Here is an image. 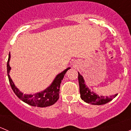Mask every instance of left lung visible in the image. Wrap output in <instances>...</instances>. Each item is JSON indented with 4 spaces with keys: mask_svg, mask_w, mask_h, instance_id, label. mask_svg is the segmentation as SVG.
I'll list each match as a JSON object with an SVG mask.
<instances>
[{
    "mask_svg": "<svg viewBox=\"0 0 131 131\" xmlns=\"http://www.w3.org/2000/svg\"><path fill=\"white\" fill-rule=\"evenodd\" d=\"M78 79H79V88H80V97L82 100L85 103L91 105H101L106 104L107 103L112 101L114 97L118 95V94H115L114 96H110V97L105 96H99L97 94L94 92L93 91H91L89 88L85 85V80L84 77L78 72Z\"/></svg>",
    "mask_w": 131,
    "mask_h": 131,
    "instance_id": "left-lung-1",
    "label": "left lung"
}]
</instances>
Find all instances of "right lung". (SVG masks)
<instances>
[{"label": "right lung", "mask_w": 131, "mask_h": 131, "mask_svg": "<svg viewBox=\"0 0 131 131\" xmlns=\"http://www.w3.org/2000/svg\"><path fill=\"white\" fill-rule=\"evenodd\" d=\"M10 54H9L8 61L7 63V75H8L9 83L11 86L12 89L14 91L15 94L20 99L21 101L26 103L28 104L33 106L37 107H47L54 105L58 100L59 99V88H60L61 83L63 79L64 75L67 73V71L70 69V67H68L67 69L64 70L60 73L58 74L53 82L51 83V85L46 88L45 90L41 92H37L34 94H25L23 92H21L18 88L16 87L13 82V80L10 77L9 72H10L11 68L9 66V61H10Z\"/></svg>", "instance_id": "obj_1"}]
</instances>
